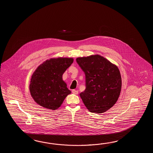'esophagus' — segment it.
<instances>
[{
  "mask_svg": "<svg viewBox=\"0 0 153 153\" xmlns=\"http://www.w3.org/2000/svg\"><path fill=\"white\" fill-rule=\"evenodd\" d=\"M72 93L74 94H78V91H76V90H72Z\"/></svg>",
  "mask_w": 153,
  "mask_h": 153,
  "instance_id": "obj_1",
  "label": "esophagus"
}]
</instances>
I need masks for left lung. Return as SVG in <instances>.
<instances>
[{
	"mask_svg": "<svg viewBox=\"0 0 153 153\" xmlns=\"http://www.w3.org/2000/svg\"><path fill=\"white\" fill-rule=\"evenodd\" d=\"M76 62L84 72L86 88L80 94L91 113H103L117 101L121 89V77L117 66L99 55L78 57Z\"/></svg>",
	"mask_w": 153,
	"mask_h": 153,
	"instance_id": "obj_1",
	"label": "left lung"
}]
</instances>
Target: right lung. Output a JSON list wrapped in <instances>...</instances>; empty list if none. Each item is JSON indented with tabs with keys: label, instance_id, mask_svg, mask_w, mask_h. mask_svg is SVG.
<instances>
[{
	"label": "right lung",
	"instance_id": "1",
	"mask_svg": "<svg viewBox=\"0 0 153 153\" xmlns=\"http://www.w3.org/2000/svg\"><path fill=\"white\" fill-rule=\"evenodd\" d=\"M73 58L59 57L48 59L38 66L30 79L29 91L36 103L42 107L56 110L71 94L62 79Z\"/></svg>",
	"mask_w": 153,
	"mask_h": 153
}]
</instances>
